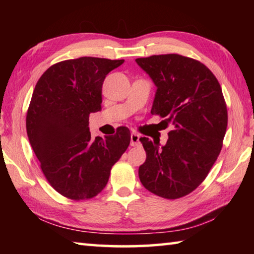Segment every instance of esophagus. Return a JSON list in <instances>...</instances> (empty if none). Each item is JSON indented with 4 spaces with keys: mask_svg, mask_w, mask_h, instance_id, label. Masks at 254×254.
I'll use <instances>...</instances> for the list:
<instances>
[{
    "mask_svg": "<svg viewBox=\"0 0 254 254\" xmlns=\"http://www.w3.org/2000/svg\"><path fill=\"white\" fill-rule=\"evenodd\" d=\"M139 139H140V135L137 134V133H135V132L131 133V145L132 147H135V145L140 143Z\"/></svg>",
    "mask_w": 254,
    "mask_h": 254,
    "instance_id": "34e87169",
    "label": "esophagus"
}]
</instances>
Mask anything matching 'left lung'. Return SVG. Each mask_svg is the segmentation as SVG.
<instances>
[{
  "instance_id": "1",
  "label": "left lung",
  "mask_w": 254,
  "mask_h": 254,
  "mask_svg": "<svg viewBox=\"0 0 254 254\" xmlns=\"http://www.w3.org/2000/svg\"><path fill=\"white\" fill-rule=\"evenodd\" d=\"M135 62L157 87L151 114L174 126L162 147L140 137L147 159L139 167V178L154 195L180 198L203 183L221 152L227 127L222 88L195 59L169 54Z\"/></svg>"
}]
</instances>
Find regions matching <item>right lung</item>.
Segmentation results:
<instances>
[{"label": "right lung", "instance_id": "add662e5", "mask_svg": "<svg viewBox=\"0 0 254 254\" xmlns=\"http://www.w3.org/2000/svg\"><path fill=\"white\" fill-rule=\"evenodd\" d=\"M124 60L80 57L49 67L34 87L27 114L30 144L42 173L59 194L80 200L101 192L131 133L92 137L89 114L102 107L106 75Z\"/></svg>", "mask_w": 254, "mask_h": 254}]
</instances>
